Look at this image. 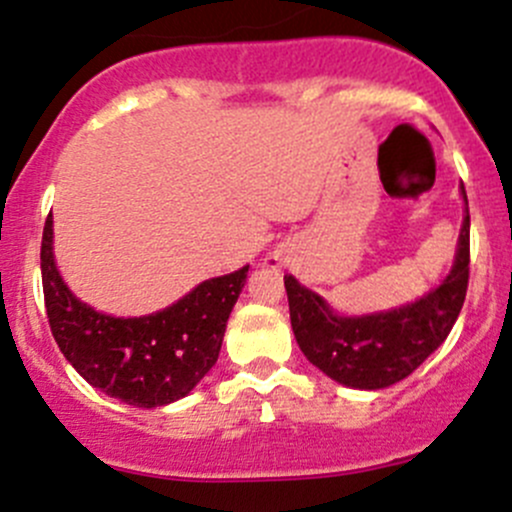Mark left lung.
<instances>
[{
	"instance_id": "1",
	"label": "left lung",
	"mask_w": 512,
	"mask_h": 512,
	"mask_svg": "<svg viewBox=\"0 0 512 512\" xmlns=\"http://www.w3.org/2000/svg\"><path fill=\"white\" fill-rule=\"evenodd\" d=\"M449 277L412 304L368 316H338L319 294L284 277L289 319L301 353L336 383L355 390H383L414 373L449 336L469 289V198Z\"/></svg>"
}]
</instances>
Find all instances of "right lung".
Here are the masks:
<instances>
[{"instance_id":"obj_1","label":"right lung","mask_w":512,"mask_h":512,"mask_svg":"<svg viewBox=\"0 0 512 512\" xmlns=\"http://www.w3.org/2000/svg\"><path fill=\"white\" fill-rule=\"evenodd\" d=\"M247 270L206 279L157 314L115 319L73 297L53 262L51 213L43 225V301L58 348L90 385L147 410L186 397L213 368Z\"/></svg>"}]
</instances>
